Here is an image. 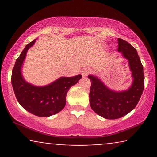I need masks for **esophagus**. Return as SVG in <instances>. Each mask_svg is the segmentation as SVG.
I'll list each match as a JSON object with an SVG mask.
<instances>
[{"label":"esophagus","mask_w":157,"mask_h":157,"mask_svg":"<svg viewBox=\"0 0 157 157\" xmlns=\"http://www.w3.org/2000/svg\"><path fill=\"white\" fill-rule=\"evenodd\" d=\"M91 70L90 68H83L82 69V71H81V74H82V77H86L89 75V73H91Z\"/></svg>","instance_id":"1"}]
</instances>
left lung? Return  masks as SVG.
<instances>
[{
    "label": "left lung",
    "instance_id": "obj_1",
    "mask_svg": "<svg viewBox=\"0 0 157 157\" xmlns=\"http://www.w3.org/2000/svg\"><path fill=\"white\" fill-rule=\"evenodd\" d=\"M118 52L128 60L132 71L134 81L130 89L116 92L108 89L97 77L89 76L91 82L89 93L91 109L109 120L122 117L131 112L137 105L145 86L143 66L136 50L127 41L118 38Z\"/></svg>",
    "mask_w": 157,
    "mask_h": 157
}]
</instances>
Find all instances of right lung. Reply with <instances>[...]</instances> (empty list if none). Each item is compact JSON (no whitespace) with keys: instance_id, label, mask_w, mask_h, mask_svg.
<instances>
[{"instance_id":"right-lung-1","label":"right lung","mask_w":157,"mask_h":157,"mask_svg":"<svg viewBox=\"0 0 157 157\" xmlns=\"http://www.w3.org/2000/svg\"><path fill=\"white\" fill-rule=\"evenodd\" d=\"M35 40L26 45L17 57L12 73V84L17 101L23 109L38 117H49L60 112L66 105L68 91L80 80L82 75L60 77L44 87H37L23 80L21 68L28 49Z\"/></svg>"}]
</instances>
